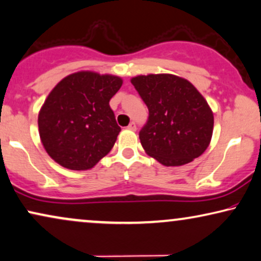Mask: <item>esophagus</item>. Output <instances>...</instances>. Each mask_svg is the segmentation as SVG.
<instances>
[{
  "label": "esophagus",
  "mask_w": 261,
  "mask_h": 261,
  "mask_svg": "<svg viewBox=\"0 0 261 261\" xmlns=\"http://www.w3.org/2000/svg\"><path fill=\"white\" fill-rule=\"evenodd\" d=\"M127 128L129 130H135V129H137V124H135V122H130L129 124H128Z\"/></svg>",
  "instance_id": "34e87169"
}]
</instances>
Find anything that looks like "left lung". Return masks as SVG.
Instances as JSON below:
<instances>
[{"instance_id":"1","label":"left lung","mask_w":261,"mask_h":261,"mask_svg":"<svg viewBox=\"0 0 261 261\" xmlns=\"http://www.w3.org/2000/svg\"><path fill=\"white\" fill-rule=\"evenodd\" d=\"M130 81L148 108L139 138L150 157L165 167H180L204 153L212 138L213 113L193 84L174 74Z\"/></svg>"}]
</instances>
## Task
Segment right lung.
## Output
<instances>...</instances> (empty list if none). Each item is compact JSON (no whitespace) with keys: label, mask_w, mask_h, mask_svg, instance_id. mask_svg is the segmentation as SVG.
Here are the masks:
<instances>
[{"label":"right lung","mask_w":261,"mask_h":261,"mask_svg":"<svg viewBox=\"0 0 261 261\" xmlns=\"http://www.w3.org/2000/svg\"><path fill=\"white\" fill-rule=\"evenodd\" d=\"M122 83L120 76L81 70L54 87L40 108L38 128L56 163L87 170L109 153L121 132L109 101Z\"/></svg>","instance_id":"1"}]
</instances>
